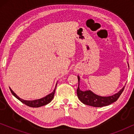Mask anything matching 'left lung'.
Returning <instances> with one entry per match:
<instances>
[{"label": "left lung", "instance_id": "obj_1", "mask_svg": "<svg viewBox=\"0 0 134 134\" xmlns=\"http://www.w3.org/2000/svg\"><path fill=\"white\" fill-rule=\"evenodd\" d=\"M128 66H129V65H128ZM77 78L79 85L78 88L77 89V94L78 98L83 104H85V105L92 106V107H103V106L109 105L110 104L116 101V100L121 94L124 89V87H125V86H124L118 92L113 95H111V96H101L95 94L90 90L86 91H82L79 88V83L80 80V77L77 76Z\"/></svg>", "mask_w": 134, "mask_h": 134}]
</instances>
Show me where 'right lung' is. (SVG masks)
<instances>
[{"label": "right lung", "mask_w": 134, "mask_h": 134, "mask_svg": "<svg viewBox=\"0 0 134 134\" xmlns=\"http://www.w3.org/2000/svg\"><path fill=\"white\" fill-rule=\"evenodd\" d=\"M57 84V83H56L54 91H53L51 93H50V94H47V96L43 97V98H42L41 99H35V100H32L23 99L20 98L19 96H17V94H16L15 93H14L13 91L10 88V90L11 92L12 93V94L16 98H17L18 100H19L21 102H23V104H24L26 105L29 106V107H41V106L45 105H46V104H49V102H51V100L53 99V98H54V96L55 91Z\"/></svg>", "instance_id": "add662e5"}]
</instances>
